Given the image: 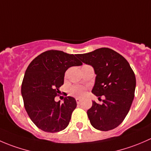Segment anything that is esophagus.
<instances>
[{"label": "esophagus", "mask_w": 151, "mask_h": 151, "mask_svg": "<svg viewBox=\"0 0 151 151\" xmlns=\"http://www.w3.org/2000/svg\"><path fill=\"white\" fill-rule=\"evenodd\" d=\"M76 101H77V104H79L80 102H81V99H80V98H77V99H76Z\"/></svg>", "instance_id": "34e87169"}]
</instances>
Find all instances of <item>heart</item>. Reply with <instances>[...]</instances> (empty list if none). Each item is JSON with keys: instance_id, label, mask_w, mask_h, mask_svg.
<instances>
[{"instance_id": "heart-1", "label": "heart", "mask_w": 151, "mask_h": 151, "mask_svg": "<svg viewBox=\"0 0 151 151\" xmlns=\"http://www.w3.org/2000/svg\"><path fill=\"white\" fill-rule=\"evenodd\" d=\"M69 92L73 96L81 97L85 93V88L81 85H73L70 88Z\"/></svg>"}]
</instances>
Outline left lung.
I'll return each mask as SVG.
<instances>
[{"mask_svg":"<svg viewBox=\"0 0 151 151\" xmlns=\"http://www.w3.org/2000/svg\"><path fill=\"white\" fill-rule=\"evenodd\" d=\"M76 56L93 67L96 77L93 93L99 98L105 96L102 104L93 101L87 111L91 125L104 132L118 127L127 115L134 97L136 77L129 62L106 47Z\"/></svg>","mask_w":151,"mask_h":151,"instance_id":"1","label":"left lung"}]
</instances>
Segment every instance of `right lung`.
Listing matches in <instances>:
<instances>
[{
    "instance_id": "obj_1",
    "label": "right lung",
    "mask_w": 151,
    "mask_h": 151,
    "mask_svg": "<svg viewBox=\"0 0 151 151\" xmlns=\"http://www.w3.org/2000/svg\"><path fill=\"white\" fill-rule=\"evenodd\" d=\"M83 64L75 55L60 50L44 52L33 59L25 71L21 93L29 118L41 130L55 133L68 126L77 106L74 98L64 101L55 98L63 85L65 72L69 67Z\"/></svg>"
}]
</instances>
